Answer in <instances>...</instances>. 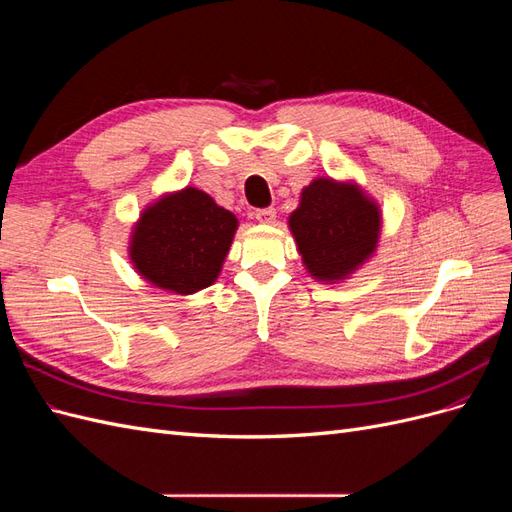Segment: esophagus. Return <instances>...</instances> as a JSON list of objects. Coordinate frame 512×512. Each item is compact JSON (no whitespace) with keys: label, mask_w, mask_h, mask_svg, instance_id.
Returning a JSON list of instances; mask_svg holds the SVG:
<instances>
[{"label":"esophagus","mask_w":512,"mask_h":512,"mask_svg":"<svg viewBox=\"0 0 512 512\" xmlns=\"http://www.w3.org/2000/svg\"><path fill=\"white\" fill-rule=\"evenodd\" d=\"M254 218L262 224H273L275 222V209L273 207H262L254 211Z\"/></svg>","instance_id":"1"}]
</instances>
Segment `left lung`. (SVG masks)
I'll return each instance as SVG.
<instances>
[{"label": "left lung", "instance_id": "1", "mask_svg": "<svg viewBox=\"0 0 512 512\" xmlns=\"http://www.w3.org/2000/svg\"><path fill=\"white\" fill-rule=\"evenodd\" d=\"M290 230L316 280H342L374 252L380 213L354 185L316 179L292 211Z\"/></svg>", "mask_w": 512, "mask_h": 512}]
</instances>
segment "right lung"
I'll return each instance as SVG.
<instances>
[{
  "label": "right lung",
  "mask_w": 512,
  "mask_h": 512,
  "mask_svg": "<svg viewBox=\"0 0 512 512\" xmlns=\"http://www.w3.org/2000/svg\"><path fill=\"white\" fill-rule=\"evenodd\" d=\"M237 218L196 188L166 196L149 207L132 237V260L145 280L190 294L218 277Z\"/></svg>",
  "instance_id": "obj_1"
}]
</instances>
